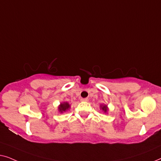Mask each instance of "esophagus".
I'll use <instances>...</instances> for the list:
<instances>
[{"label": "esophagus", "mask_w": 161, "mask_h": 161, "mask_svg": "<svg viewBox=\"0 0 161 161\" xmlns=\"http://www.w3.org/2000/svg\"><path fill=\"white\" fill-rule=\"evenodd\" d=\"M80 100L82 101V102H87V101L89 100V99H88V98H81Z\"/></svg>", "instance_id": "esophagus-1"}]
</instances>
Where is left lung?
<instances>
[{"instance_id":"1","label":"left lung","mask_w":161,"mask_h":161,"mask_svg":"<svg viewBox=\"0 0 161 161\" xmlns=\"http://www.w3.org/2000/svg\"><path fill=\"white\" fill-rule=\"evenodd\" d=\"M100 108L102 109L103 111L105 112V113H106V112L108 111V107H107V105H101Z\"/></svg>"}]
</instances>
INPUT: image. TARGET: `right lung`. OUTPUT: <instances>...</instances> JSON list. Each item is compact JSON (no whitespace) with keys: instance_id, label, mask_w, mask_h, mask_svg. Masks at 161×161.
Segmentation results:
<instances>
[{"instance_id":"right-lung-1","label":"right lung","mask_w":161,"mask_h":161,"mask_svg":"<svg viewBox=\"0 0 161 161\" xmlns=\"http://www.w3.org/2000/svg\"><path fill=\"white\" fill-rule=\"evenodd\" d=\"M69 108H70V105L69 103L67 102H64L62 103H61L58 108V111L60 112V113H63V112H65L66 111H67V110H69Z\"/></svg>"}]
</instances>
